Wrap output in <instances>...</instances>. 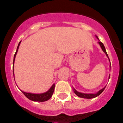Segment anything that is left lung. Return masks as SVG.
Listing matches in <instances>:
<instances>
[{
  "label": "left lung",
  "mask_w": 123,
  "mask_h": 123,
  "mask_svg": "<svg viewBox=\"0 0 123 123\" xmlns=\"http://www.w3.org/2000/svg\"><path fill=\"white\" fill-rule=\"evenodd\" d=\"M96 36V37L97 38V39L99 41L98 37L97 36ZM98 44L100 45V46L101 49H102L103 52H104V53L106 54V56H107V57L108 58V54H107V53H106V50H105V46H104V45L103 44V43H102V42H101L100 41H98ZM108 59H109V58H108ZM109 61H110V59H109ZM110 65H111V64H110ZM110 67H111V66H110ZM110 75H109V79H110ZM105 87H106V86H105ZM105 87L103 88V89H102L100 90V91H98V92H97V93H95V94H85V93H82V92H78V91H77L74 88H73V91H74V94H76L77 96H78L79 97H81V98H88V99H89V98H95V97H96L98 96V95H99L100 94H102V92L104 91V89H105Z\"/></svg>",
  "instance_id": "obj_1"
}]
</instances>
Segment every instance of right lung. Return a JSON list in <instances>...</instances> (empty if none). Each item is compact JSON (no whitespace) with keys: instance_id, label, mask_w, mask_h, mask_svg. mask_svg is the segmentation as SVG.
<instances>
[{"instance_id":"right-lung-1","label":"right lung","mask_w":123,"mask_h":123,"mask_svg":"<svg viewBox=\"0 0 123 123\" xmlns=\"http://www.w3.org/2000/svg\"><path fill=\"white\" fill-rule=\"evenodd\" d=\"M21 41L19 42L18 47H17V51L15 52V54L14 55L13 58V72H14V62H15V57H16V55H17V52H18V48L20 45ZM13 76H14V73H13ZM54 89H55V84H54L50 88L47 92H44V93H41V94H33V93H29V92H26L24 91H21V92L23 93L24 95L27 98H29L31 100L34 101V102H45V101L48 100L50 98H51V97L53 95V93L54 92Z\"/></svg>"}]
</instances>
